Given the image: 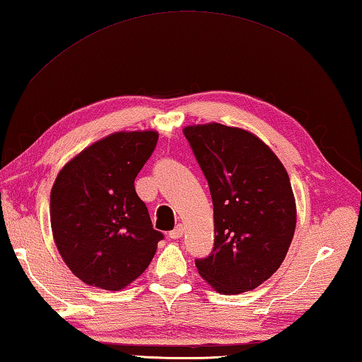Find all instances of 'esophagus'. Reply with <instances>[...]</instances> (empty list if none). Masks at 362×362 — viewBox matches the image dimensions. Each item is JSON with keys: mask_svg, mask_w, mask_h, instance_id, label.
Segmentation results:
<instances>
[{"mask_svg": "<svg viewBox=\"0 0 362 362\" xmlns=\"http://www.w3.org/2000/svg\"><path fill=\"white\" fill-rule=\"evenodd\" d=\"M183 236V225H177L173 231H169L170 240H179Z\"/></svg>", "mask_w": 362, "mask_h": 362, "instance_id": "obj_1", "label": "esophagus"}]
</instances>
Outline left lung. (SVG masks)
<instances>
[{"label":"left lung","instance_id":"1","mask_svg":"<svg viewBox=\"0 0 362 362\" xmlns=\"http://www.w3.org/2000/svg\"><path fill=\"white\" fill-rule=\"evenodd\" d=\"M209 183L214 249L196 260L206 283L223 296L252 291L286 259L297 223L289 175L252 132L220 122L183 127Z\"/></svg>","mask_w":362,"mask_h":362}]
</instances>
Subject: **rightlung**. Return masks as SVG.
<instances>
[{"mask_svg": "<svg viewBox=\"0 0 362 362\" xmlns=\"http://www.w3.org/2000/svg\"><path fill=\"white\" fill-rule=\"evenodd\" d=\"M156 142V131L110 134L57 174L49 211L54 243L88 286L124 289L148 268L163 240L134 188Z\"/></svg>", "mask_w": 362, "mask_h": 362, "instance_id": "right-lung-1", "label": "right lung"}]
</instances>
